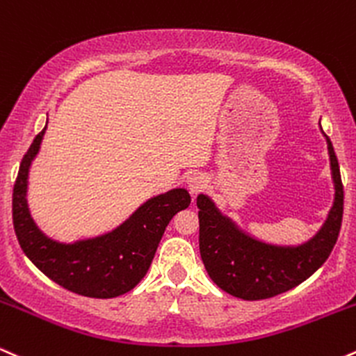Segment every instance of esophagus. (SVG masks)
Listing matches in <instances>:
<instances>
[{"label": "esophagus", "mask_w": 356, "mask_h": 356, "mask_svg": "<svg viewBox=\"0 0 356 356\" xmlns=\"http://www.w3.org/2000/svg\"><path fill=\"white\" fill-rule=\"evenodd\" d=\"M208 186V178L204 175H195L188 179V190L191 195H198L200 191H203Z\"/></svg>", "instance_id": "obj_1"}]
</instances>
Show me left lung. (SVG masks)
Instances as JSON below:
<instances>
[{"label": "left lung", "instance_id": "left-lung-1", "mask_svg": "<svg viewBox=\"0 0 356 356\" xmlns=\"http://www.w3.org/2000/svg\"><path fill=\"white\" fill-rule=\"evenodd\" d=\"M323 136L328 145L335 200L316 235L302 245L283 246L257 240L223 215L210 196L198 195L200 254L210 278L223 291L250 302L271 298L298 286L327 261L341 228L343 185L335 149L325 133Z\"/></svg>", "mask_w": 356, "mask_h": 356}]
</instances>
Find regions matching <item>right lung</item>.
<instances>
[{
    "instance_id": "1",
    "label": "right lung",
    "mask_w": 356,
    "mask_h": 356,
    "mask_svg": "<svg viewBox=\"0 0 356 356\" xmlns=\"http://www.w3.org/2000/svg\"><path fill=\"white\" fill-rule=\"evenodd\" d=\"M46 127L38 133L19 165L13 188V225L24 254L54 283L90 298H115L133 290L152 265L166 227L190 207L185 188L153 196L104 235L61 243L46 236L28 207V175L40 152Z\"/></svg>"
}]
</instances>
